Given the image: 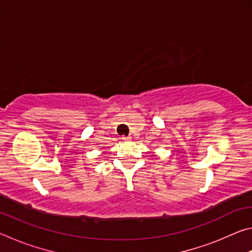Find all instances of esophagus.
<instances>
[{
    "label": "esophagus",
    "mask_w": 252,
    "mask_h": 252,
    "mask_svg": "<svg viewBox=\"0 0 252 252\" xmlns=\"http://www.w3.org/2000/svg\"><path fill=\"white\" fill-rule=\"evenodd\" d=\"M121 140H122V141H130L131 136H125V135H123V136H121Z\"/></svg>",
    "instance_id": "obj_1"
}]
</instances>
